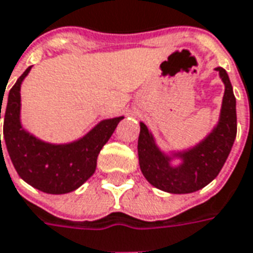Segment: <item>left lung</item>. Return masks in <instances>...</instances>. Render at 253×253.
Returning <instances> with one entry per match:
<instances>
[{"label": "left lung", "mask_w": 253, "mask_h": 253, "mask_svg": "<svg viewBox=\"0 0 253 253\" xmlns=\"http://www.w3.org/2000/svg\"><path fill=\"white\" fill-rule=\"evenodd\" d=\"M216 71L225 83L219 123L192 150L175 154L182 159L180 166L174 168L169 164V157L159 150L146 125L140 123L137 152L141 173L151 185L161 191L169 193L196 192L219 174L230 154L237 135L236 98L226 71L221 66Z\"/></svg>", "instance_id": "1"}]
</instances>
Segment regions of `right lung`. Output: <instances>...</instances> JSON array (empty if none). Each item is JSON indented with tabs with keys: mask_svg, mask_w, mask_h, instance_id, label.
Segmentation results:
<instances>
[{
	"mask_svg": "<svg viewBox=\"0 0 253 253\" xmlns=\"http://www.w3.org/2000/svg\"><path fill=\"white\" fill-rule=\"evenodd\" d=\"M31 66L10 88L5 106L3 137L17 174L27 184L51 195L72 192L96 169L102 147L124 117L103 120L83 139L69 144H50L30 135L20 123V85ZM1 99V107H2ZM2 152V146H1Z\"/></svg>",
	"mask_w": 253,
	"mask_h": 253,
	"instance_id": "1",
	"label": "right lung"
}]
</instances>
